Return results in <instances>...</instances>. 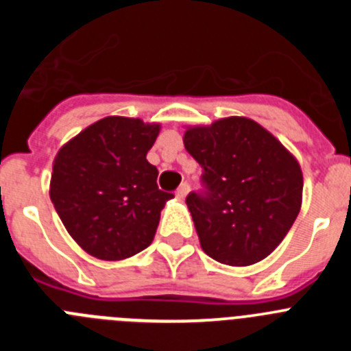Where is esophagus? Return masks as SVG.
<instances>
[{
	"label": "esophagus",
	"instance_id": "obj_1",
	"mask_svg": "<svg viewBox=\"0 0 351 351\" xmlns=\"http://www.w3.org/2000/svg\"><path fill=\"white\" fill-rule=\"evenodd\" d=\"M188 191H190V184H188V182H182V184L178 188V191H176V197H178L179 200H182V198L188 195Z\"/></svg>",
	"mask_w": 351,
	"mask_h": 351
}]
</instances>
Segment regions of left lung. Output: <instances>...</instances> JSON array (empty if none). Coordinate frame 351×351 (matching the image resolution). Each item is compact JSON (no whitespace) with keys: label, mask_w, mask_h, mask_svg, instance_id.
Here are the masks:
<instances>
[{"label":"left lung","mask_w":351,"mask_h":351,"mask_svg":"<svg viewBox=\"0 0 351 351\" xmlns=\"http://www.w3.org/2000/svg\"><path fill=\"white\" fill-rule=\"evenodd\" d=\"M182 141L204 169V191L186 197L202 250L232 267L271 255L302 204V170L295 156L247 117L190 126Z\"/></svg>","instance_id":"obj_1"}]
</instances>
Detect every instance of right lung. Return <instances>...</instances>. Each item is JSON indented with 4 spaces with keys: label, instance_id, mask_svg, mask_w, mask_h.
<instances>
[{
    "label": "right lung",
    "instance_id": "1",
    "mask_svg": "<svg viewBox=\"0 0 351 351\" xmlns=\"http://www.w3.org/2000/svg\"><path fill=\"white\" fill-rule=\"evenodd\" d=\"M158 123L108 116L56 154L51 200L68 234L100 260H125L153 243L172 193L158 190V169L145 156Z\"/></svg>",
    "mask_w": 351,
    "mask_h": 351
}]
</instances>
